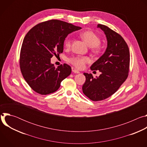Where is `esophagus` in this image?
Masks as SVG:
<instances>
[{"label": "esophagus", "mask_w": 147, "mask_h": 147, "mask_svg": "<svg viewBox=\"0 0 147 147\" xmlns=\"http://www.w3.org/2000/svg\"><path fill=\"white\" fill-rule=\"evenodd\" d=\"M72 71H73V73H76V74H78V73H80V72H79L77 70L75 69L74 68H73V69H72Z\"/></svg>", "instance_id": "esophagus-1"}]
</instances>
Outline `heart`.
I'll return each mask as SVG.
<instances>
[{
  "instance_id": "b5f03b06",
  "label": "heart",
  "mask_w": 147,
  "mask_h": 147,
  "mask_svg": "<svg viewBox=\"0 0 147 147\" xmlns=\"http://www.w3.org/2000/svg\"><path fill=\"white\" fill-rule=\"evenodd\" d=\"M81 38L84 40L86 44L91 48L94 52H98L100 51V39L99 37L91 31H86L80 34ZM71 39L70 37H67L65 40V45L67 48L71 47ZM90 61L87 57L76 56H73L69 59V61L77 69H81L85 66V65Z\"/></svg>"
}]
</instances>
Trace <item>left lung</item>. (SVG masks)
Listing matches in <instances>:
<instances>
[{
  "instance_id": "8db88e82",
  "label": "left lung",
  "mask_w": 147,
  "mask_h": 147,
  "mask_svg": "<svg viewBox=\"0 0 147 147\" xmlns=\"http://www.w3.org/2000/svg\"><path fill=\"white\" fill-rule=\"evenodd\" d=\"M107 39L105 53L91 66V70H99V77L84 73L86 82L82 92L93 101L102 100L115 93L127 79L129 71L130 52L122 36L106 26L98 24Z\"/></svg>"
}]
</instances>
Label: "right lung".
Masks as SVG:
<instances>
[{"instance_id":"1","label":"right lung","mask_w":147,"mask_h":147,"mask_svg":"<svg viewBox=\"0 0 147 147\" xmlns=\"http://www.w3.org/2000/svg\"><path fill=\"white\" fill-rule=\"evenodd\" d=\"M80 29L63 21L51 20L36 25L26 34L21 49L20 66L24 78L34 91L41 95L53 93L71 74L69 65L65 63L56 68L51 58L63 52L65 38Z\"/></svg>"}]
</instances>
